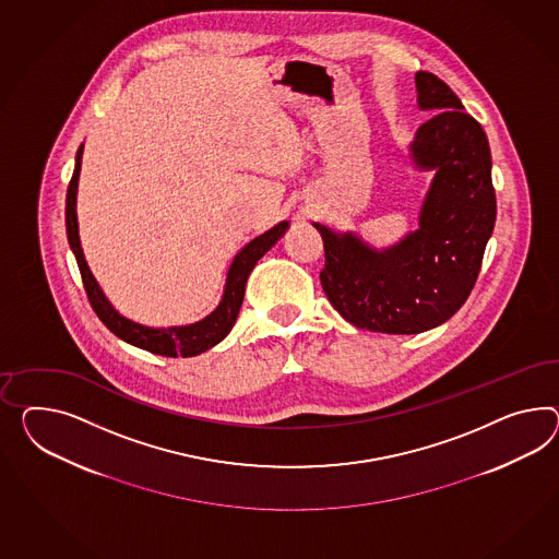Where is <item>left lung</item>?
<instances>
[{
	"label": "left lung",
	"instance_id": "8db88e82",
	"mask_svg": "<svg viewBox=\"0 0 559 559\" xmlns=\"http://www.w3.org/2000/svg\"><path fill=\"white\" fill-rule=\"evenodd\" d=\"M417 107L430 119L415 131L409 158L433 173L417 229L377 249L353 230L314 223L324 241L320 272L334 310L357 329L419 334L468 300L495 229L490 147L480 123L431 72H415Z\"/></svg>",
	"mask_w": 559,
	"mask_h": 559
}]
</instances>
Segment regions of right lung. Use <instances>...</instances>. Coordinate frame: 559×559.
<instances>
[{
  "mask_svg": "<svg viewBox=\"0 0 559 559\" xmlns=\"http://www.w3.org/2000/svg\"><path fill=\"white\" fill-rule=\"evenodd\" d=\"M83 147L85 145H81L76 152L74 173H72L71 185L67 192V235H69V245L76 258V263H79L86 296H88L95 314L99 316L100 322L111 330L117 338L133 344L138 348H144L154 355L174 358L197 357L204 350L213 348L229 334L237 322V316H239L241 304H243L245 286H247L249 273L253 272L259 259L263 258L273 245L284 237L289 223L287 221L277 223L275 227L265 230L263 235H259L253 241L245 245L243 249L233 258L227 280H225L223 296L211 314L204 316L199 322L185 324V326H168V329H154V326L133 322V320H129L128 316L119 314L115 310L114 304L107 300L99 282L95 280V275L86 265L85 253L81 247L79 221H76V190H79Z\"/></svg>",
  "mask_w": 559,
  "mask_h": 559,
  "instance_id": "1",
  "label": "right lung"
}]
</instances>
